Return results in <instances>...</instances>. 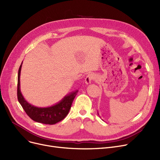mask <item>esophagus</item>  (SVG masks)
I'll return each mask as SVG.
<instances>
[{
  "instance_id": "34e87169",
  "label": "esophagus",
  "mask_w": 160,
  "mask_h": 160,
  "mask_svg": "<svg viewBox=\"0 0 160 160\" xmlns=\"http://www.w3.org/2000/svg\"><path fill=\"white\" fill-rule=\"evenodd\" d=\"M95 79V75L94 73H90L89 74H88L87 75V77L85 78V83L87 85H89L90 84L91 82H92V81L93 80H94Z\"/></svg>"
}]
</instances>
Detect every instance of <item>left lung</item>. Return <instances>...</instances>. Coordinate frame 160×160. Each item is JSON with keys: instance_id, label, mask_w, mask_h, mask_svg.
<instances>
[{"instance_id": "left-lung-1", "label": "left lung", "mask_w": 160, "mask_h": 160, "mask_svg": "<svg viewBox=\"0 0 160 160\" xmlns=\"http://www.w3.org/2000/svg\"><path fill=\"white\" fill-rule=\"evenodd\" d=\"M98 115H99V113L98 112Z\"/></svg>"}]
</instances>
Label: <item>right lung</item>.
I'll list each match as a JSON object with an SVG mask.
<instances>
[{
	"label": "right lung",
	"mask_w": 160,
	"mask_h": 160,
	"mask_svg": "<svg viewBox=\"0 0 160 160\" xmlns=\"http://www.w3.org/2000/svg\"><path fill=\"white\" fill-rule=\"evenodd\" d=\"M21 63L18 71V99L27 115L34 121L45 124H55L63 120L69 112L73 99L78 90L73 91L66 95L61 100L49 107L39 108L29 103L22 96L20 88V75Z\"/></svg>",
	"instance_id": "obj_1"
}]
</instances>
